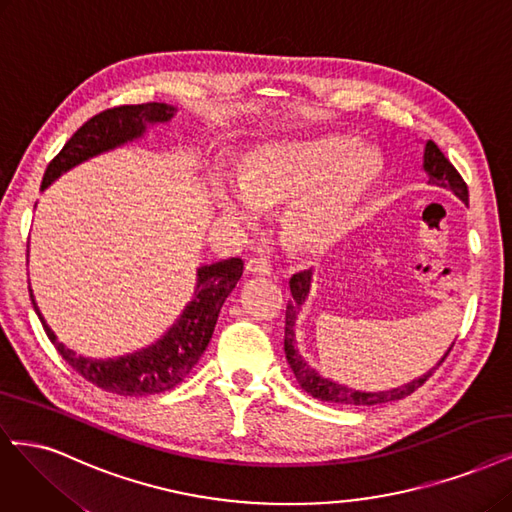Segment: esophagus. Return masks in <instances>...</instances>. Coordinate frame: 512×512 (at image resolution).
<instances>
[{
  "instance_id": "esophagus-1",
  "label": "esophagus",
  "mask_w": 512,
  "mask_h": 512,
  "mask_svg": "<svg viewBox=\"0 0 512 512\" xmlns=\"http://www.w3.org/2000/svg\"><path fill=\"white\" fill-rule=\"evenodd\" d=\"M245 271L250 275H269L271 273V264L264 258H250L245 262Z\"/></svg>"
}]
</instances>
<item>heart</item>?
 Masks as SVG:
<instances>
[{"label":"heart","instance_id":"1","mask_svg":"<svg viewBox=\"0 0 512 512\" xmlns=\"http://www.w3.org/2000/svg\"><path fill=\"white\" fill-rule=\"evenodd\" d=\"M377 161L349 137L328 135L258 150L239 169V188H220V207L250 224L256 211L290 205L286 233L305 250L337 241L377 178Z\"/></svg>","mask_w":512,"mask_h":512}]
</instances>
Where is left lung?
<instances>
[{"mask_svg":"<svg viewBox=\"0 0 512 512\" xmlns=\"http://www.w3.org/2000/svg\"><path fill=\"white\" fill-rule=\"evenodd\" d=\"M424 169L428 173V182L436 184V186H443L453 190L457 197H460L466 205H468V186L464 182V178L457 171L449 158L440 152V148L434 142L426 144L424 150ZM309 286H311V271H301L292 275L290 279V292H292V301H288L286 305V328H284V349H286V358L290 362L292 373L296 377V381L301 383L303 390L307 394H311L317 400H324V402H334V404H345V407H351V404H356V407H373V404H381V402H392V400H400V398H407L411 396L417 387L424 385L434 370L445 362V358L451 354L453 345L449 347V351L445 354V358L436 364V368H432L428 375L419 377L415 381H411L409 385H402L396 387V390L390 392H358V390H351V387L339 385V383H332L330 379H324L315 373V370L301 358L298 354L296 347H294V322H296V315L301 311V305L309 294Z\"/></svg>","mask_w":512,"mask_h":512,"instance_id":"1","label":"left lung"}]
</instances>
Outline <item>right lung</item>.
I'll return each instance as SVG.
<instances>
[{
	"instance_id": "1",
	"label": "right lung",
	"mask_w": 512,
	"mask_h": 512,
	"mask_svg": "<svg viewBox=\"0 0 512 512\" xmlns=\"http://www.w3.org/2000/svg\"><path fill=\"white\" fill-rule=\"evenodd\" d=\"M175 108L167 103H139V105H118V108L103 110L97 116L88 118L84 125L67 139L61 152L52 158L46 167L42 190L57 180L61 173L76 167L86 158L97 156L105 150H112L135 137L144 135L146 125L154 122H167L173 116ZM243 275V260L228 258L214 264L201 267L197 273V290L192 301L186 305L178 324H173L163 339L154 345L135 351L131 356H122L116 360H93L76 356L67 349L55 332L48 328L44 317L35 305L33 292L29 296L35 313L48 334L50 343L57 347L63 360L72 366L78 375L86 381L95 383L105 392L118 396H148L171 390L190 373L192 366L199 362L203 351L214 334L218 313L237 286Z\"/></svg>"
}]
</instances>
